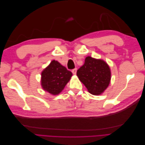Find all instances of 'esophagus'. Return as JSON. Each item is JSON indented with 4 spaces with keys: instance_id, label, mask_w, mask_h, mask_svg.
I'll return each mask as SVG.
<instances>
[{
    "instance_id": "1",
    "label": "esophagus",
    "mask_w": 145,
    "mask_h": 145,
    "mask_svg": "<svg viewBox=\"0 0 145 145\" xmlns=\"http://www.w3.org/2000/svg\"><path fill=\"white\" fill-rule=\"evenodd\" d=\"M77 68H74V69H73L72 70V74H74V75H76V73H77Z\"/></svg>"
}]
</instances>
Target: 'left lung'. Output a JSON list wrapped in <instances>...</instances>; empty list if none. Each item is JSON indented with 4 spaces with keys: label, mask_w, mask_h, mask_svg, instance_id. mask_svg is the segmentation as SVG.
Segmentation results:
<instances>
[{
    "label": "left lung",
    "mask_w": 145,
    "mask_h": 145,
    "mask_svg": "<svg viewBox=\"0 0 145 145\" xmlns=\"http://www.w3.org/2000/svg\"><path fill=\"white\" fill-rule=\"evenodd\" d=\"M77 76L93 95L103 93L111 80V71L108 65L101 59L88 56L85 63L77 71Z\"/></svg>",
    "instance_id": "8db88e82"
}]
</instances>
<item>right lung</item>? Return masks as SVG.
I'll return each mask as SVG.
<instances>
[{"instance_id":"obj_1","label":"right lung","mask_w":145,"mask_h":145,"mask_svg":"<svg viewBox=\"0 0 145 145\" xmlns=\"http://www.w3.org/2000/svg\"><path fill=\"white\" fill-rule=\"evenodd\" d=\"M41 75L43 89L52 95H57L64 89L72 73L54 60L43 70Z\"/></svg>"}]
</instances>
